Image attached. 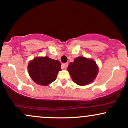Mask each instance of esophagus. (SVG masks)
Masks as SVG:
<instances>
[{
    "mask_svg": "<svg viewBox=\"0 0 128 128\" xmlns=\"http://www.w3.org/2000/svg\"><path fill=\"white\" fill-rule=\"evenodd\" d=\"M67 67H68V63H64V64H62L61 66V67L62 69H64V68H67Z\"/></svg>",
    "mask_w": 128,
    "mask_h": 128,
    "instance_id": "34e87169",
    "label": "esophagus"
}]
</instances>
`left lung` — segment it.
<instances>
[{"label":"left lung","instance_id":"1","mask_svg":"<svg viewBox=\"0 0 128 128\" xmlns=\"http://www.w3.org/2000/svg\"><path fill=\"white\" fill-rule=\"evenodd\" d=\"M67 70L74 82L78 85L85 86L95 80L98 68L92 59L79 56L76 58L73 62L70 63Z\"/></svg>","mask_w":128,"mask_h":128}]
</instances>
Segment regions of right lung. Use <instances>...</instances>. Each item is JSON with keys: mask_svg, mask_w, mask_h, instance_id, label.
<instances>
[{"mask_svg": "<svg viewBox=\"0 0 128 128\" xmlns=\"http://www.w3.org/2000/svg\"><path fill=\"white\" fill-rule=\"evenodd\" d=\"M61 63L48 57H36L28 65L30 76L36 84L47 86L56 79L61 70Z\"/></svg>", "mask_w": 128, "mask_h": 128, "instance_id": "right-lung-1", "label": "right lung"}]
</instances>
